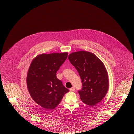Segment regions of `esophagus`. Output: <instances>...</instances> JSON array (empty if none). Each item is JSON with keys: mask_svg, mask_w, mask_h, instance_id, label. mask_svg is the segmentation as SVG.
I'll use <instances>...</instances> for the list:
<instances>
[{"mask_svg": "<svg viewBox=\"0 0 134 134\" xmlns=\"http://www.w3.org/2000/svg\"><path fill=\"white\" fill-rule=\"evenodd\" d=\"M75 90V88L74 87H72V88H71L70 89V91H74Z\"/></svg>", "mask_w": 134, "mask_h": 134, "instance_id": "obj_1", "label": "esophagus"}]
</instances>
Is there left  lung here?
Here are the masks:
<instances>
[{
	"label": "left lung",
	"mask_w": 134,
	"mask_h": 134,
	"mask_svg": "<svg viewBox=\"0 0 134 134\" xmlns=\"http://www.w3.org/2000/svg\"><path fill=\"white\" fill-rule=\"evenodd\" d=\"M68 59L82 81V88L78 93L82 102L93 107L101 102L108 92L109 84L104 64L94 54L87 51L72 53Z\"/></svg>",
	"instance_id": "1"
}]
</instances>
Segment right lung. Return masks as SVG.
<instances>
[{
    "instance_id": "right-lung-1",
    "label": "right lung",
    "mask_w": 134,
    "mask_h": 134,
    "mask_svg": "<svg viewBox=\"0 0 134 134\" xmlns=\"http://www.w3.org/2000/svg\"><path fill=\"white\" fill-rule=\"evenodd\" d=\"M67 53L43 54L32 60L27 75L29 92L33 100L46 110L53 109L69 90L56 77Z\"/></svg>"
}]
</instances>
